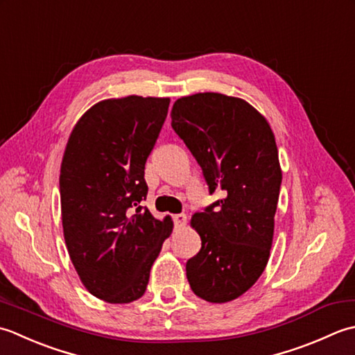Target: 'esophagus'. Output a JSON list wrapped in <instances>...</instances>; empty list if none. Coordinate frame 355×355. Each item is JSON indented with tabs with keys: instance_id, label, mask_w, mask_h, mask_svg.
I'll return each instance as SVG.
<instances>
[{
	"instance_id": "esophagus-1",
	"label": "esophagus",
	"mask_w": 355,
	"mask_h": 355,
	"mask_svg": "<svg viewBox=\"0 0 355 355\" xmlns=\"http://www.w3.org/2000/svg\"><path fill=\"white\" fill-rule=\"evenodd\" d=\"M173 222H175L176 227H184L185 222H187V216L184 213L175 214V216H173Z\"/></svg>"
}]
</instances>
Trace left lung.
<instances>
[{
    "label": "left lung",
    "instance_id": "1",
    "mask_svg": "<svg viewBox=\"0 0 355 355\" xmlns=\"http://www.w3.org/2000/svg\"><path fill=\"white\" fill-rule=\"evenodd\" d=\"M171 127L200 165L213 202L191 218L202 241L187 262L193 293L225 303L247 293L270 259L282 170L271 127L254 107L220 93L178 99Z\"/></svg>",
    "mask_w": 355,
    "mask_h": 355
}]
</instances>
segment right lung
Segmentation results:
<instances>
[{
	"label": "right lung",
	"mask_w": 355,
	"mask_h": 355,
	"mask_svg": "<svg viewBox=\"0 0 355 355\" xmlns=\"http://www.w3.org/2000/svg\"><path fill=\"white\" fill-rule=\"evenodd\" d=\"M168 98L105 99L87 110L64 151L60 193L64 239L95 297L130 303L146 293L173 222L146 207V162L167 118Z\"/></svg>",
	"instance_id": "right-lung-1"
}]
</instances>
